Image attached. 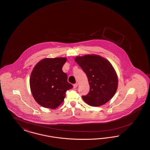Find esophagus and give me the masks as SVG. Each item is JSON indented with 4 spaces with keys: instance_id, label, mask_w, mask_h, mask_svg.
Wrapping results in <instances>:
<instances>
[{
    "instance_id": "34e87169",
    "label": "esophagus",
    "mask_w": 150,
    "mask_h": 150,
    "mask_svg": "<svg viewBox=\"0 0 150 150\" xmlns=\"http://www.w3.org/2000/svg\"><path fill=\"white\" fill-rule=\"evenodd\" d=\"M78 83H76V84H74V88H76L77 87H78Z\"/></svg>"
}]
</instances>
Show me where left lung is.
I'll list each match as a JSON object with an SVG mask.
<instances>
[{"label":"left lung","mask_w":150,"mask_h":150,"mask_svg":"<svg viewBox=\"0 0 150 150\" xmlns=\"http://www.w3.org/2000/svg\"><path fill=\"white\" fill-rule=\"evenodd\" d=\"M75 62L86 73L90 86L89 92L82 96L89 105L97 107L111 100L116 92L118 78L111 63L98 55L76 57Z\"/></svg>","instance_id":"1"}]
</instances>
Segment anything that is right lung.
Here are the masks:
<instances>
[{
    "label": "right lung",
    "mask_w": 150,
    "mask_h": 150,
    "mask_svg": "<svg viewBox=\"0 0 150 150\" xmlns=\"http://www.w3.org/2000/svg\"><path fill=\"white\" fill-rule=\"evenodd\" d=\"M66 61L64 57L44 58L34 67L30 86L34 99L40 106L56 108L64 101L66 92L72 88L62 70Z\"/></svg>",
    "instance_id": "1"
}]
</instances>
